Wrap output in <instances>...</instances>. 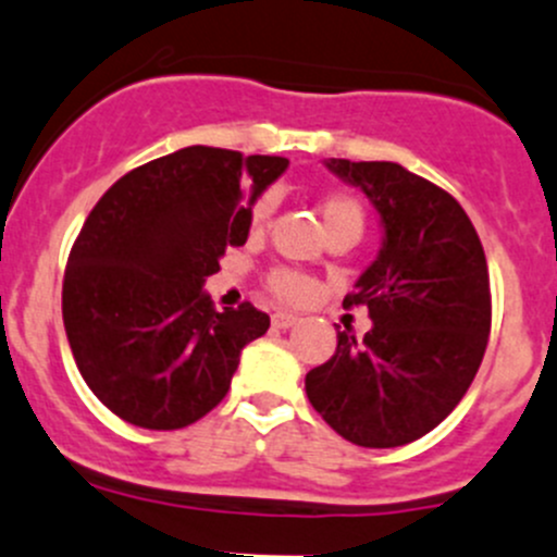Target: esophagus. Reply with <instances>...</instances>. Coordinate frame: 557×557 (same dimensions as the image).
<instances>
[{"instance_id": "34e87169", "label": "esophagus", "mask_w": 557, "mask_h": 557, "mask_svg": "<svg viewBox=\"0 0 557 557\" xmlns=\"http://www.w3.org/2000/svg\"><path fill=\"white\" fill-rule=\"evenodd\" d=\"M298 323V314L294 312H274L272 314V325L280 327V331H285V327H294Z\"/></svg>"}]
</instances>
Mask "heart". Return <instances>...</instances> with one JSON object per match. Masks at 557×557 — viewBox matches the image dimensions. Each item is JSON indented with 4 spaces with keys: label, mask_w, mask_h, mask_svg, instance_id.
Instances as JSON below:
<instances>
[{
    "label": "heart",
    "mask_w": 557,
    "mask_h": 557,
    "mask_svg": "<svg viewBox=\"0 0 557 557\" xmlns=\"http://www.w3.org/2000/svg\"><path fill=\"white\" fill-rule=\"evenodd\" d=\"M274 208H277V197L272 191H263L261 197H256L253 205H250V230L261 232L267 226V221L272 219ZM320 215H323V224L327 232L336 230H355L362 232V224H366V213H362V205L355 200L347 191H333V195H325L323 200L318 202ZM269 290L274 296L283 298V301H304L309 296V283L301 277V274L288 272V269H274L267 277Z\"/></svg>",
    "instance_id": "obj_1"
}]
</instances>
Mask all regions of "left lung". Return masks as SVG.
<instances>
[{"instance_id":"8db88e82","label":"left lung","mask_w":557,"mask_h":557,"mask_svg":"<svg viewBox=\"0 0 557 557\" xmlns=\"http://www.w3.org/2000/svg\"><path fill=\"white\" fill-rule=\"evenodd\" d=\"M382 215L384 243L344 309L373 327L338 331L336 355L307 373V397L344 441L395 448L459 406L491 333V285L470 215L446 189L397 162L327 160Z\"/></svg>"}]
</instances>
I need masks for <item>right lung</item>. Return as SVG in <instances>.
<instances>
[{
  "label": "right lung",
  "mask_w": 557,
  "mask_h": 557,
  "mask_svg": "<svg viewBox=\"0 0 557 557\" xmlns=\"http://www.w3.org/2000/svg\"><path fill=\"white\" fill-rule=\"evenodd\" d=\"M285 157L186 146L125 173L87 215L63 274V325L92 395L144 430H181L230 392L269 314L213 307L205 277L245 245Z\"/></svg>",
  "instance_id": "right-lung-1"
}]
</instances>
